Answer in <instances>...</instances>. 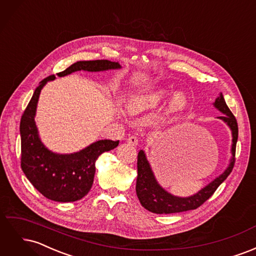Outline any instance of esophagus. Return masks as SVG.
<instances>
[{
	"label": "esophagus",
	"mask_w": 256,
	"mask_h": 256,
	"mask_svg": "<svg viewBox=\"0 0 256 256\" xmlns=\"http://www.w3.org/2000/svg\"><path fill=\"white\" fill-rule=\"evenodd\" d=\"M127 143H129L130 145L136 146V145H138V140L136 136H129V138H127Z\"/></svg>",
	"instance_id": "34e87169"
}]
</instances>
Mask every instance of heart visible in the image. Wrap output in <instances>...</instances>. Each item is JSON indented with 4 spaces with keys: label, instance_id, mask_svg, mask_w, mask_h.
I'll use <instances>...</instances> for the list:
<instances>
[{
    "label": "heart",
    "instance_id": "1",
    "mask_svg": "<svg viewBox=\"0 0 256 256\" xmlns=\"http://www.w3.org/2000/svg\"><path fill=\"white\" fill-rule=\"evenodd\" d=\"M170 95V92L166 88H157L148 92L134 94L130 96L126 102V111L129 115H138L146 111H150L160 106ZM187 106V98L182 92H178L170 100L166 108L168 114H178L184 110Z\"/></svg>",
    "mask_w": 256,
    "mask_h": 256
}]
</instances>
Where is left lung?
<instances>
[{
	"label": "left lung",
	"instance_id": "left-lung-1",
	"mask_svg": "<svg viewBox=\"0 0 256 256\" xmlns=\"http://www.w3.org/2000/svg\"><path fill=\"white\" fill-rule=\"evenodd\" d=\"M212 104L216 110H219L223 114L222 116H219L218 118L226 122L232 131V157L230 159L228 166L222 174L216 177L212 182L206 184L204 188L194 193L193 196L184 198L177 196L161 187L152 172L150 161L147 160L145 152L141 150L138 154V177L136 191L141 205L148 212L154 214H175L196 209L214 194L216 188L230 174L235 164V150L238 138L237 122L235 116L226 106L222 92H220L219 96L216 98Z\"/></svg>",
	"mask_w": 256,
	"mask_h": 256
}]
</instances>
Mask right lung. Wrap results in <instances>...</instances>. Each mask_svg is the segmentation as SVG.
I'll list each match as a JSON object with an SVG mask.
<instances>
[{
  "label": "right lung",
  "instance_id": "obj_1",
  "mask_svg": "<svg viewBox=\"0 0 256 256\" xmlns=\"http://www.w3.org/2000/svg\"><path fill=\"white\" fill-rule=\"evenodd\" d=\"M120 68L118 63L108 60H80L58 76H65L79 70L97 72ZM56 79V76L52 74L40 83L21 118V168L44 196L60 203L76 202L86 196L92 188L97 158L118 146V141L99 140L72 154H58L47 148L40 140L35 116L42 88Z\"/></svg>",
  "mask_w": 256,
  "mask_h": 256
}]
</instances>
